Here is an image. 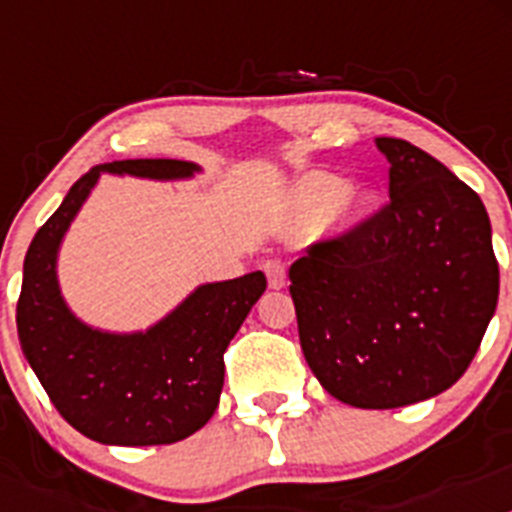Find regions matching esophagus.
<instances>
[{
  "label": "esophagus",
  "instance_id": "34e87169",
  "mask_svg": "<svg viewBox=\"0 0 512 512\" xmlns=\"http://www.w3.org/2000/svg\"><path fill=\"white\" fill-rule=\"evenodd\" d=\"M266 279H269L271 289H282L287 284V269H284V261L279 259H269L264 264Z\"/></svg>",
  "mask_w": 512,
  "mask_h": 512
}]
</instances>
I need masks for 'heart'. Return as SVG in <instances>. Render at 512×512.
<instances>
[{"instance_id":"obj_1","label":"heart","mask_w":512,"mask_h":512,"mask_svg":"<svg viewBox=\"0 0 512 512\" xmlns=\"http://www.w3.org/2000/svg\"><path fill=\"white\" fill-rule=\"evenodd\" d=\"M366 197H351L348 182L343 176L333 174H312L297 187L295 200L289 207L287 230L292 235L312 233L323 228L330 215L341 217L343 223H351L366 210Z\"/></svg>"}]
</instances>
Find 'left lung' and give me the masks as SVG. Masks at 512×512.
I'll return each mask as SVG.
<instances>
[{
    "mask_svg": "<svg viewBox=\"0 0 512 512\" xmlns=\"http://www.w3.org/2000/svg\"><path fill=\"white\" fill-rule=\"evenodd\" d=\"M390 202L289 266L302 354L328 395L364 410L441 395L495 315L500 269L485 205L441 161L377 138Z\"/></svg>",
    "mask_w": 512,
    "mask_h": 512,
    "instance_id": "obj_1",
    "label": "left lung"
}]
</instances>
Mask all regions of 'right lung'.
I'll list each match as a JSON object with an SVG mask.
<instances>
[{"label":"right lung","instance_id":"add662e5","mask_svg":"<svg viewBox=\"0 0 512 512\" xmlns=\"http://www.w3.org/2000/svg\"><path fill=\"white\" fill-rule=\"evenodd\" d=\"M187 179L200 166L176 158H128L89 169L27 248L17 300L22 354L58 413L110 446H161L200 431L220 402L223 354L266 289L261 271L202 284L146 333H104L66 307L56 256L99 174Z\"/></svg>","mask_w":512,"mask_h":512}]
</instances>
